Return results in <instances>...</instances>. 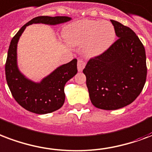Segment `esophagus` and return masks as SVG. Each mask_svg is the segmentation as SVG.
<instances>
[{"label":"esophagus","mask_w":152,"mask_h":152,"mask_svg":"<svg viewBox=\"0 0 152 152\" xmlns=\"http://www.w3.org/2000/svg\"><path fill=\"white\" fill-rule=\"evenodd\" d=\"M85 62H84L83 60H79L78 63H77V69H78L79 72H82L83 71V69L85 67Z\"/></svg>","instance_id":"1"}]
</instances>
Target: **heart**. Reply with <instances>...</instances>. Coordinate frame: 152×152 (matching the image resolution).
Instances as JSON below:
<instances>
[{
  "instance_id": "obj_1",
  "label": "heart",
  "mask_w": 152,
  "mask_h": 152,
  "mask_svg": "<svg viewBox=\"0 0 152 152\" xmlns=\"http://www.w3.org/2000/svg\"><path fill=\"white\" fill-rule=\"evenodd\" d=\"M63 37L72 47L84 45V56L94 58L112 46L115 39V29L109 21L82 20L67 25L63 30Z\"/></svg>"
}]
</instances>
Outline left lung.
<instances>
[{"label":"left lung","instance_id":"1","mask_svg":"<svg viewBox=\"0 0 152 152\" xmlns=\"http://www.w3.org/2000/svg\"><path fill=\"white\" fill-rule=\"evenodd\" d=\"M111 22L119 39L102 55L91 59L83 70L91 104L104 110L132 104L147 77L145 49L140 40L130 28Z\"/></svg>","mask_w":152,"mask_h":152}]
</instances>
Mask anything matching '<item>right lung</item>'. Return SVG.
Listing matches in <instances>:
<instances>
[{"label": "right lung", "instance_id": "obj_1", "mask_svg": "<svg viewBox=\"0 0 152 152\" xmlns=\"http://www.w3.org/2000/svg\"><path fill=\"white\" fill-rule=\"evenodd\" d=\"M71 20V17L63 16L35 17L22 26L12 39L5 64L7 84L15 100L28 112L40 115L48 114L63 106L65 99L64 86L77 73V60L73 59L59 66L40 82L32 81L22 73L18 67L17 44L20 37L26 27L32 24L56 25Z\"/></svg>", "mask_w": 152, "mask_h": 152}]
</instances>
